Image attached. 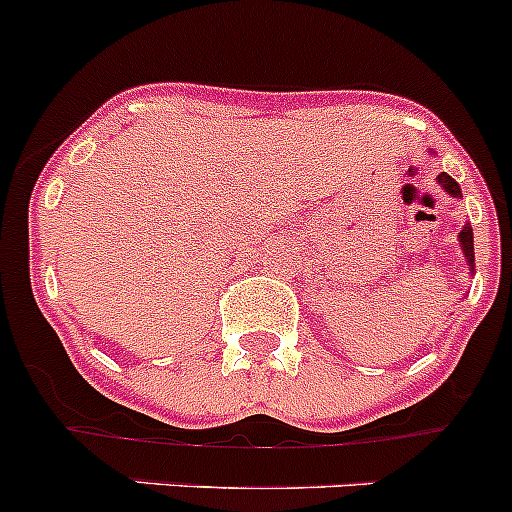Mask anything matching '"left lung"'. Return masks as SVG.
Segmentation results:
<instances>
[{"instance_id": "obj_1", "label": "left lung", "mask_w": 512, "mask_h": 512, "mask_svg": "<svg viewBox=\"0 0 512 512\" xmlns=\"http://www.w3.org/2000/svg\"><path fill=\"white\" fill-rule=\"evenodd\" d=\"M438 184H441V187L446 189V192H449L451 197H459V200H461L459 184H456V179H451V176L446 174V171H441V174H438ZM459 243H461V253L467 256L469 271H472L474 269V235H472V228H469V223L464 225V230H461V233H459Z\"/></svg>"}]
</instances>
